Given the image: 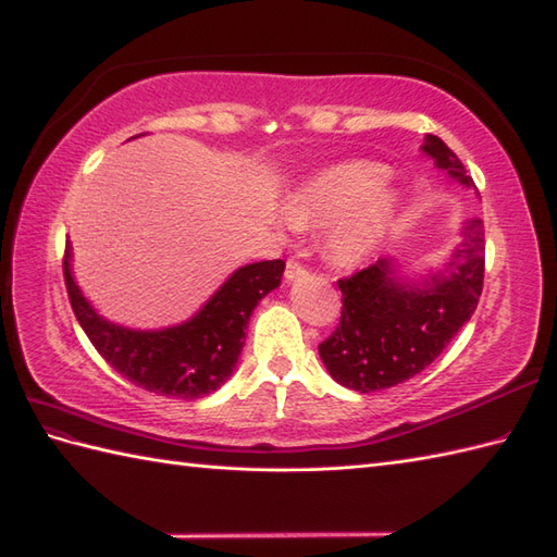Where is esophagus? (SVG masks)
Instances as JSON below:
<instances>
[{"label":"esophagus","instance_id":"1","mask_svg":"<svg viewBox=\"0 0 557 557\" xmlns=\"http://www.w3.org/2000/svg\"><path fill=\"white\" fill-rule=\"evenodd\" d=\"M305 274H307L305 267L300 262H295V259H290V262L286 264V274H283V276H286V281H298Z\"/></svg>","mask_w":557,"mask_h":557}]
</instances>
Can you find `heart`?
Wrapping results in <instances>:
<instances>
[{
  "instance_id": "obj_1",
  "label": "heart",
  "mask_w": 557,
  "mask_h": 557,
  "mask_svg": "<svg viewBox=\"0 0 557 557\" xmlns=\"http://www.w3.org/2000/svg\"><path fill=\"white\" fill-rule=\"evenodd\" d=\"M388 169L345 162L307 178L286 202L295 228L326 231V252L338 267H362L374 257L398 212V193L386 185Z\"/></svg>"
}]
</instances>
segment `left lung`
<instances>
[{
	"mask_svg": "<svg viewBox=\"0 0 557 557\" xmlns=\"http://www.w3.org/2000/svg\"><path fill=\"white\" fill-rule=\"evenodd\" d=\"M422 152L448 181L474 188L460 159L436 135ZM484 286V224L469 219L446 267L410 278L391 257L338 281L341 324L319 357L341 386L372 393L417 376L472 319Z\"/></svg>",
	"mask_w": 557,
	"mask_h": 557,
	"instance_id": "8db88e82",
	"label": "left lung"
}]
</instances>
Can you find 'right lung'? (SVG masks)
<instances>
[{
	"label": "right lung",
	"mask_w": 557,
	"mask_h": 557,
	"mask_svg": "<svg viewBox=\"0 0 557 557\" xmlns=\"http://www.w3.org/2000/svg\"><path fill=\"white\" fill-rule=\"evenodd\" d=\"M71 259L73 250L66 243L69 300L95 350L135 386L181 400H197L224 386L238 364L247 321L259 300L281 286L286 269L283 259L245 264L188 321L140 331L121 326L95 310L73 278Z\"/></svg>",
	"instance_id": "obj_1"
}]
</instances>
